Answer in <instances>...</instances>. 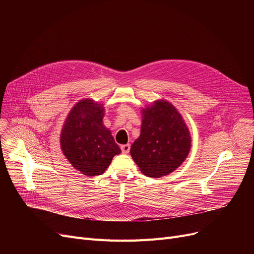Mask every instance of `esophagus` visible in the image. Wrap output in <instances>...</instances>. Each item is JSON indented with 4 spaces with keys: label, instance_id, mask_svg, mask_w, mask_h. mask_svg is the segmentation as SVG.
Wrapping results in <instances>:
<instances>
[{
    "label": "esophagus",
    "instance_id": "esophagus-1",
    "mask_svg": "<svg viewBox=\"0 0 254 254\" xmlns=\"http://www.w3.org/2000/svg\"><path fill=\"white\" fill-rule=\"evenodd\" d=\"M122 152L124 154H127L129 152V149H130V145L129 144H125V145H122Z\"/></svg>",
    "mask_w": 254,
    "mask_h": 254
}]
</instances>
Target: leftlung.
<instances>
[{
    "label": "left lung",
    "instance_id": "obj_1",
    "mask_svg": "<svg viewBox=\"0 0 254 254\" xmlns=\"http://www.w3.org/2000/svg\"><path fill=\"white\" fill-rule=\"evenodd\" d=\"M143 114L141 134L131 145L130 155L144 175L159 178L184 162L190 149V131L167 101H156Z\"/></svg>",
    "mask_w": 254,
    "mask_h": 254
}]
</instances>
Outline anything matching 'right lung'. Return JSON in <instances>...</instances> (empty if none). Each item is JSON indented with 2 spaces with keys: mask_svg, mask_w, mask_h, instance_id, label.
Listing matches in <instances>:
<instances>
[{
  "mask_svg": "<svg viewBox=\"0 0 254 254\" xmlns=\"http://www.w3.org/2000/svg\"><path fill=\"white\" fill-rule=\"evenodd\" d=\"M104 107L91 100L77 103L65 119L61 147L71 165L84 175H101L122 152L103 125Z\"/></svg>",
  "mask_w": 254,
  "mask_h": 254,
  "instance_id": "1",
  "label": "right lung"
}]
</instances>
